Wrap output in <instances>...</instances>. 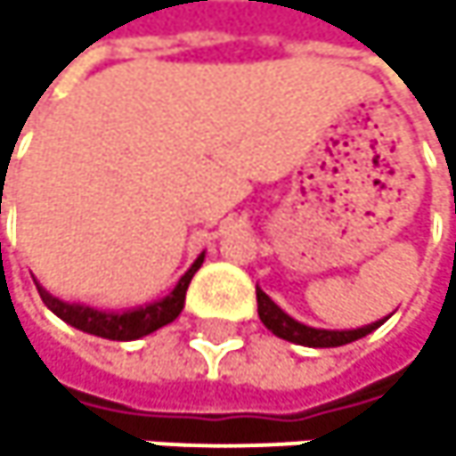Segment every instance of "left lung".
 <instances>
[{
	"label": "left lung",
	"instance_id": "obj_1",
	"mask_svg": "<svg viewBox=\"0 0 456 456\" xmlns=\"http://www.w3.org/2000/svg\"><path fill=\"white\" fill-rule=\"evenodd\" d=\"M256 312H259V320L265 322V328L271 330V334H276L279 339L295 342V345H304V347H342V345H350V342H355V339H361L366 334H372L375 328H380L386 322V320H380V322L353 328V330L312 328V325L292 320L287 312H281L259 287H256Z\"/></svg>",
	"mask_w": 456,
	"mask_h": 456
}]
</instances>
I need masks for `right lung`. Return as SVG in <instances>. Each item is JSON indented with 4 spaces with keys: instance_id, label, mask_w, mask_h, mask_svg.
<instances>
[{
    "instance_id": "right-lung-1",
    "label": "right lung",
    "mask_w": 456,
    "mask_h": 456,
    "mask_svg": "<svg viewBox=\"0 0 456 456\" xmlns=\"http://www.w3.org/2000/svg\"><path fill=\"white\" fill-rule=\"evenodd\" d=\"M202 262H205V254H200L194 259V265L180 276V281L175 284V289L167 297H161V301H155V304H147V306H139V309H128V312H101V309L84 306V304H65L60 297L48 295L40 284H37V292L51 312H54L60 320H65L68 325L84 330V334L114 339V342H134V339H142L180 317V312L185 306V289H188L191 279H194V273L200 271Z\"/></svg>"
}]
</instances>
